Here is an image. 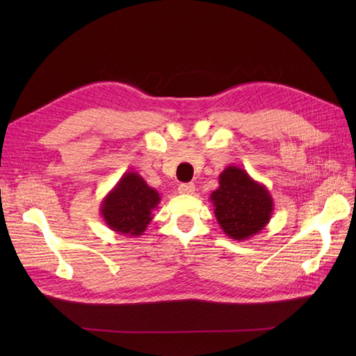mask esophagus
Here are the masks:
<instances>
[{"label":"esophagus","mask_w":356,"mask_h":356,"mask_svg":"<svg viewBox=\"0 0 356 356\" xmlns=\"http://www.w3.org/2000/svg\"><path fill=\"white\" fill-rule=\"evenodd\" d=\"M195 184L193 182H184V184H181L178 187V191L181 193V195H193L195 193Z\"/></svg>","instance_id":"34e87169"}]
</instances>
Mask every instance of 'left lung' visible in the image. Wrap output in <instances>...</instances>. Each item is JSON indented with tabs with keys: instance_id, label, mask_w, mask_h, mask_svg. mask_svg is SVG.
Instances as JSON below:
<instances>
[{
	"instance_id": "8db88e82",
	"label": "left lung",
	"mask_w": 356,
	"mask_h": 356,
	"mask_svg": "<svg viewBox=\"0 0 356 356\" xmlns=\"http://www.w3.org/2000/svg\"><path fill=\"white\" fill-rule=\"evenodd\" d=\"M218 179L220 187L212 191L211 202L222 232L234 241H246L260 233L273 212L267 187L234 165L225 168Z\"/></svg>"
}]
</instances>
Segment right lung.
<instances>
[{
  "instance_id": "1",
  "label": "right lung",
  "mask_w": 356,
  "mask_h": 356,
  "mask_svg": "<svg viewBox=\"0 0 356 356\" xmlns=\"http://www.w3.org/2000/svg\"><path fill=\"white\" fill-rule=\"evenodd\" d=\"M159 191L149 187L136 172H124L101 203V217L108 227L124 236L144 234L160 203Z\"/></svg>"
}]
</instances>
